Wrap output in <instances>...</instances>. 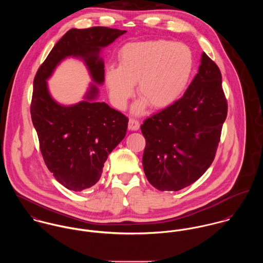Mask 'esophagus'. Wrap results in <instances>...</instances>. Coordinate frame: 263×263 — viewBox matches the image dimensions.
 <instances>
[{"label": "esophagus", "instance_id": "obj_1", "mask_svg": "<svg viewBox=\"0 0 263 263\" xmlns=\"http://www.w3.org/2000/svg\"><path fill=\"white\" fill-rule=\"evenodd\" d=\"M128 128L132 129V130H138L140 128V121L136 118H129Z\"/></svg>", "mask_w": 263, "mask_h": 263}]
</instances>
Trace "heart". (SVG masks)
<instances>
[{
  "mask_svg": "<svg viewBox=\"0 0 263 263\" xmlns=\"http://www.w3.org/2000/svg\"><path fill=\"white\" fill-rule=\"evenodd\" d=\"M118 63V68L108 67L105 71L110 99L116 107L124 108L137 84L143 100L136 111L146 103L152 108L174 103L185 90L193 70V55L187 45L165 39L126 43L119 50Z\"/></svg>",
  "mask_w": 263,
  "mask_h": 263,
  "instance_id": "heart-1",
  "label": "heart"
}]
</instances>
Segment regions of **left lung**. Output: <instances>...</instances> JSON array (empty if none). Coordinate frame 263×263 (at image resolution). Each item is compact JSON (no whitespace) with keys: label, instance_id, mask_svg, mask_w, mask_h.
<instances>
[{"label":"left lung","instance_id":"1","mask_svg":"<svg viewBox=\"0 0 263 263\" xmlns=\"http://www.w3.org/2000/svg\"><path fill=\"white\" fill-rule=\"evenodd\" d=\"M227 113L221 71L202 52L184 95L141 126L146 139L143 166L151 184L177 191L195 182L216 157Z\"/></svg>","mask_w":263,"mask_h":263}]
</instances>
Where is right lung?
Masks as SVG:
<instances>
[{
    "instance_id": "obj_1",
    "label": "right lung",
    "mask_w": 263,
    "mask_h": 263,
    "mask_svg": "<svg viewBox=\"0 0 263 263\" xmlns=\"http://www.w3.org/2000/svg\"><path fill=\"white\" fill-rule=\"evenodd\" d=\"M125 30L95 26L71 29L48 53L33 81L30 113L37 133L39 148L48 170L65 187L82 191L101 177L108 155L123 140L127 117L104 102H94L98 93L92 85L87 100L65 107L50 97L46 79L67 57L82 58L93 78L104 81L101 47L124 34Z\"/></svg>"
}]
</instances>
